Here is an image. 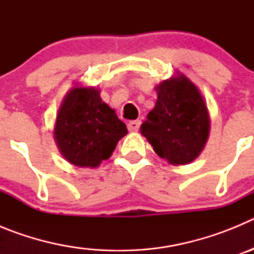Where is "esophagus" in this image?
Here are the masks:
<instances>
[{"label": "esophagus", "mask_w": 254, "mask_h": 254, "mask_svg": "<svg viewBox=\"0 0 254 254\" xmlns=\"http://www.w3.org/2000/svg\"><path fill=\"white\" fill-rule=\"evenodd\" d=\"M140 126H141V121H131V122H128L127 127H128V131L136 132L138 131Z\"/></svg>", "instance_id": "obj_1"}]
</instances>
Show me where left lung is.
Wrapping results in <instances>:
<instances>
[{
    "label": "left lung",
    "instance_id": "obj_1",
    "mask_svg": "<svg viewBox=\"0 0 254 254\" xmlns=\"http://www.w3.org/2000/svg\"><path fill=\"white\" fill-rule=\"evenodd\" d=\"M210 131L207 107L186 76L172 77L158 87V100L141 126L155 152L173 165L193 161Z\"/></svg>",
    "mask_w": 254,
    "mask_h": 254
}]
</instances>
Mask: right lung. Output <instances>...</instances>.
<instances>
[{
    "label": "right lung",
    "instance_id": "1",
    "mask_svg": "<svg viewBox=\"0 0 254 254\" xmlns=\"http://www.w3.org/2000/svg\"><path fill=\"white\" fill-rule=\"evenodd\" d=\"M127 134V127L102 102L95 87H73L61 105L55 138L64 158L76 167H98Z\"/></svg>",
    "mask_w": 254,
    "mask_h": 254
}]
</instances>
